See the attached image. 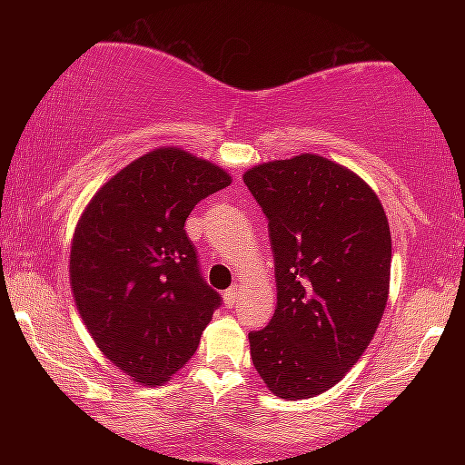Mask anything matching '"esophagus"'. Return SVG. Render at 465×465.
I'll use <instances>...</instances> for the list:
<instances>
[{
	"label": "esophagus",
	"mask_w": 465,
	"mask_h": 465,
	"mask_svg": "<svg viewBox=\"0 0 465 465\" xmlns=\"http://www.w3.org/2000/svg\"><path fill=\"white\" fill-rule=\"evenodd\" d=\"M239 296H241V290H239V285H232L231 290H226L224 292V304L228 309H232L234 304L239 302Z\"/></svg>",
	"instance_id": "esophagus-1"
}]
</instances>
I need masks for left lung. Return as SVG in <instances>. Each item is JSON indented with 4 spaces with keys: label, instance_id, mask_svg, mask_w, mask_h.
<instances>
[{
    "label": "left lung",
    "instance_id": "8db88e82",
    "mask_svg": "<svg viewBox=\"0 0 465 465\" xmlns=\"http://www.w3.org/2000/svg\"><path fill=\"white\" fill-rule=\"evenodd\" d=\"M243 182L269 220L277 307L250 332L266 387L302 400L339 383L366 351L390 292L391 234L381 201L323 156L258 164Z\"/></svg>",
    "mask_w": 465,
    "mask_h": 465
}]
</instances>
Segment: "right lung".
<instances>
[{
  "label": "right lung",
  "instance_id": "right-lung-1",
  "mask_svg": "<svg viewBox=\"0 0 465 465\" xmlns=\"http://www.w3.org/2000/svg\"><path fill=\"white\" fill-rule=\"evenodd\" d=\"M228 183L215 164L163 148L126 164L82 213L69 260L75 304L107 360L139 383L161 385L186 364L222 304L183 224Z\"/></svg>",
  "mask_w": 465,
  "mask_h": 465
}]
</instances>
